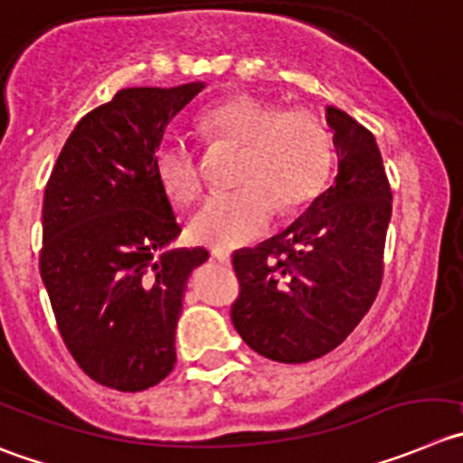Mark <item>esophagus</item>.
Segmentation results:
<instances>
[{
  "mask_svg": "<svg viewBox=\"0 0 463 463\" xmlns=\"http://www.w3.org/2000/svg\"><path fill=\"white\" fill-rule=\"evenodd\" d=\"M212 258L222 262V265H231V253L222 251V249H214V251H212Z\"/></svg>",
  "mask_w": 463,
  "mask_h": 463,
  "instance_id": "esophagus-1",
  "label": "esophagus"
}]
</instances>
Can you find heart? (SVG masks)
Wrapping results in <instances>:
<instances>
[{"label": "heart", "instance_id": "obj_1", "mask_svg": "<svg viewBox=\"0 0 463 463\" xmlns=\"http://www.w3.org/2000/svg\"><path fill=\"white\" fill-rule=\"evenodd\" d=\"M210 144L241 148L232 194L210 196L187 223L196 244L232 249L267 232L276 210L290 214L324 189L334 164L331 132L315 111L280 109L251 95H235L198 118ZM155 175L175 205L201 194V173L192 150L164 139L153 155Z\"/></svg>", "mask_w": 463, "mask_h": 463}]
</instances>
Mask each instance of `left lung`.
<instances>
[{"instance_id":"8db88e82","label":"left lung","mask_w":463,"mask_h":463,"mask_svg":"<svg viewBox=\"0 0 463 463\" xmlns=\"http://www.w3.org/2000/svg\"><path fill=\"white\" fill-rule=\"evenodd\" d=\"M338 173L280 235L237 251L232 324L253 352L308 363L338 347L368 313L383 276L392 194L373 132L326 107Z\"/></svg>"}]
</instances>
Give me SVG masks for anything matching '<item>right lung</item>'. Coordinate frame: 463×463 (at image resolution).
Wrapping results in <instances>:
<instances>
[{"label": "right lung", "mask_w": 463, "mask_h": 463, "mask_svg": "<svg viewBox=\"0 0 463 463\" xmlns=\"http://www.w3.org/2000/svg\"><path fill=\"white\" fill-rule=\"evenodd\" d=\"M203 81L123 89L68 137L43 198L41 276L68 352L93 382L146 391L175 365L187 279L205 249L180 235L153 155Z\"/></svg>", "instance_id": "obj_1"}]
</instances>
